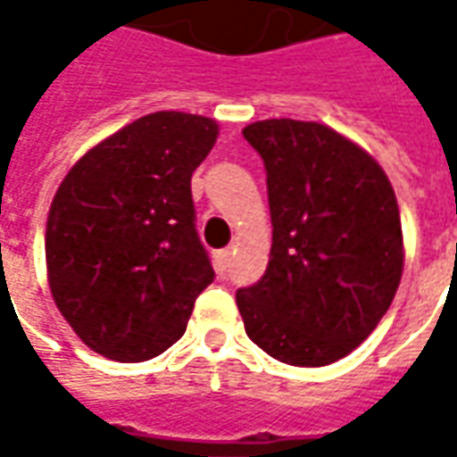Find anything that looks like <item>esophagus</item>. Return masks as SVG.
<instances>
[{
  "label": "esophagus",
  "mask_w": 457,
  "mask_h": 457,
  "mask_svg": "<svg viewBox=\"0 0 457 457\" xmlns=\"http://www.w3.org/2000/svg\"><path fill=\"white\" fill-rule=\"evenodd\" d=\"M228 264H231V249H220V252H216V270H219L220 274L228 270Z\"/></svg>",
  "instance_id": "34e87169"
}]
</instances>
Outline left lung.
<instances>
[{
	"instance_id": "obj_1",
	"label": "left lung",
	"mask_w": 457,
	"mask_h": 457,
	"mask_svg": "<svg viewBox=\"0 0 457 457\" xmlns=\"http://www.w3.org/2000/svg\"><path fill=\"white\" fill-rule=\"evenodd\" d=\"M267 170L272 252L237 292L246 336L272 359L315 369L371 336L395 300L404 238L395 187L369 152L320 121L244 129Z\"/></svg>"
}]
</instances>
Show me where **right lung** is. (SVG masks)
Returning <instances> with one entry per match:
<instances>
[{
    "label": "right lung",
    "mask_w": 457,
    "mask_h": 457,
    "mask_svg": "<svg viewBox=\"0 0 457 457\" xmlns=\"http://www.w3.org/2000/svg\"><path fill=\"white\" fill-rule=\"evenodd\" d=\"M216 137L208 116L154 112L101 139L62 178L45 228L47 285L104 359L160 356L213 282L190 178Z\"/></svg>",
    "instance_id": "1"
}]
</instances>
